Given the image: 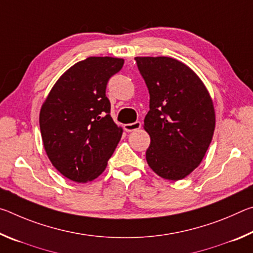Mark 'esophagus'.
<instances>
[{"mask_svg": "<svg viewBox=\"0 0 253 253\" xmlns=\"http://www.w3.org/2000/svg\"><path fill=\"white\" fill-rule=\"evenodd\" d=\"M142 127V123L140 122H135V123H131V124H126L124 128H125L126 131H134L139 129V128Z\"/></svg>", "mask_w": 253, "mask_h": 253, "instance_id": "esophagus-1", "label": "esophagus"}]
</instances>
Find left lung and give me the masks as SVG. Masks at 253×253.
<instances>
[{
    "instance_id": "8db88e82",
    "label": "left lung",
    "mask_w": 253,
    "mask_h": 253,
    "mask_svg": "<svg viewBox=\"0 0 253 253\" xmlns=\"http://www.w3.org/2000/svg\"><path fill=\"white\" fill-rule=\"evenodd\" d=\"M149 92L144 129L151 137L146 161L169 181L186 177L201 164L215 128L212 98L199 76L169 57H136Z\"/></svg>"
}]
</instances>
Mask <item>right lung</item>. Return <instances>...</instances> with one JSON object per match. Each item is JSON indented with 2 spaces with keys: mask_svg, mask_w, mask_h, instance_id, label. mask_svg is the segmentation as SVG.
<instances>
[{
  "mask_svg": "<svg viewBox=\"0 0 253 253\" xmlns=\"http://www.w3.org/2000/svg\"><path fill=\"white\" fill-rule=\"evenodd\" d=\"M124 59L89 57L70 67L51 89L40 110L42 142L50 162L77 183L104 172L122 138L110 116L107 83Z\"/></svg>",
  "mask_w": 253,
  "mask_h": 253,
  "instance_id": "right-lung-1",
  "label": "right lung"
}]
</instances>
